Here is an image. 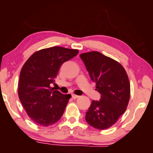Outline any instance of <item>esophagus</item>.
<instances>
[{
    "mask_svg": "<svg viewBox=\"0 0 153 153\" xmlns=\"http://www.w3.org/2000/svg\"><path fill=\"white\" fill-rule=\"evenodd\" d=\"M71 97H72L73 99H76L77 98H78L79 96L78 95H74H74H71Z\"/></svg>",
    "mask_w": 153,
    "mask_h": 153,
    "instance_id": "34e87169",
    "label": "esophagus"
}]
</instances>
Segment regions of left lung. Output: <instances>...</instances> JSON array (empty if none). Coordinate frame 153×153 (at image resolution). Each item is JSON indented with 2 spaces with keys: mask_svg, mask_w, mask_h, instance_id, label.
Listing matches in <instances>:
<instances>
[{
  "mask_svg": "<svg viewBox=\"0 0 153 153\" xmlns=\"http://www.w3.org/2000/svg\"><path fill=\"white\" fill-rule=\"evenodd\" d=\"M79 56L101 95L99 101H92L85 120L94 128L108 129L116 123L128 105L130 83L128 74L118 62L99 52L82 53Z\"/></svg>",
  "mask_w": 153,
  "mask_h": 153,
  "instance_id": "8db88e82",
  "label": "left lung"
}]
</instances>
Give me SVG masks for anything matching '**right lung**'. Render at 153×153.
<instances>
[{
	"label": "right lung",
	"mask_w": 153,
	"mask_h": 153,
	"mask_svg": "<svg viewBox=\"0 0 153 153\" xmlns=\"http://www.w3.org/2000/svg\"><path fill=\"white\" fill-rule=\"evenodd\" d=\"M77 49L53 47L35 52L23 66L18 97L31 120L47 127L62 116L71 95H64L51 85L65 62L78 54Z\"/></svg>",
	"instance_id": "1"
}]
</instances>
